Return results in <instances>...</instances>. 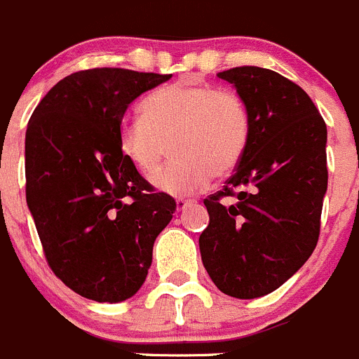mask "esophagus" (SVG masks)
I'll return each mask as SVG.
<instances>
[{
  "label": "esophagus",
  "mask_w": 359,
  "mask_h": 359,
  "mask_svg": "<svg viewBox=\"0 0 359 359\" xmlns=\"http://www.w3.org/2000/svg\"><path fill=\"white\" fill-rule=\"evenodd\" d=\"M175 203H177V210H184L187 205H191V203H195V200H182V198H179Z\"/></svg>",
  "instance_id": "1"
}]
</instances>
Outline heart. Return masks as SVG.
Returning <instances> with one entry per match:
<instances>
[{"label":"heart","mask_w":359,"mask_h":359,"mask_svg":"<svg viewBox=\"0 0 359 359\" xmlns=\"http://www.w3.org/2000/svg\"><path fill=\"white\" fill-rule=\"evenodd\" d=\"M142 120L118 127V152L136 172L159 168L166 145L177 157L152 184L173 196L193 195L243 159L250 140V113L239 95L209 85L173 83L150 92L140 104Z\"/></svg>","instance_id":"b5f03b06"}]
</instances>
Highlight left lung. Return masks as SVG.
Returning <instances> with one entry per match:
<instances>
[{"label": "left lung", "mask_w": 359, "mask_h": 359, "mask_svg": "<svg viewBox=\"0 0 359 359\" xmlns=\"http://www.w3.org/2000/svg\"><path fill=\"white\" fill-rule=\"evenodd\" d=\"M250 113V140L223 191L203 200V267L226 296L255 299L301 269L317 246L327 189V129L308 93L281 74L236 67L217 74ZM236 196V204H223Z\"/></svg>", "instance_id": "8db88e82"}]
</instances>
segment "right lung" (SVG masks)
I'll use <instances>...</instances> for the list:
<instances>
[{"label": "right lung", "instance_id": "add662e5", "mask_svg": "<svg viewBox=\"0 0 359 359\" xmlns=\"http://www.w3.org/2000/svg\"><path fill=\"white\" fill-rule=\"evenodd\" d=\"M172 74L90 69L56 83L26 129V202L53 273L99 303L138 292L175 200L120 156L133 100Z\"/></svg>", "mask_w": 359, "mask_h": 359}]
</instances>
